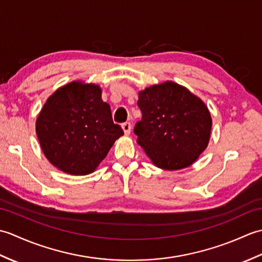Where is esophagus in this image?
Masks as SVG:
<instances>
[{"label": "esophagus", "instance_id": "esophagus-1", "mask_svg": "<svg viewBox=\"0 0 262 262\" xmlns=\"http://www.w3.org/2000/svg\"><path fill=\"white\" fill-rule=\"evenodd\" d=\"M121 128H122V130H124L125 135H129L130 134V130H132L130 122H125V124H122Z\"/></svg>", "mask_w": 262, "mask_h": 262}]
</instances>
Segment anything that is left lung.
Returning <instances> with one entry per match:
<instances>
[{
	"instance_id": "1",
	"label": "left lung",
	"mask_w": 262,
	"mask_h": 262,
	"mask_svg": "<svg viewBox=\"0 0 262 262\" xmlns=\"http://www.w3.org/2000/svg\"><path fill=\"white\" fill-rule=\"evenodd\" d=\"M142 120L137 143L160 169L176 171L196 162L207 147L210 113L202 99L176 82L165 81L138 92Z\"/></svg>"
}]
</instances>
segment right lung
I'll use <instances>...</instances> for the list:
<instances>
[{
  "instance_id": "obj_1",
  "label": "right lung",
  "mask_w": 262,
  "mask_h": 262,
  "mask_svg": "<svg viewBox=\"0 0 262 262\" xmlns=\"http://www.w3.org/2000/svg\"><path fill=\"white\" fill-rule=\"evenodd\" d=\"M101 93L94 83L72 81L49 96L37 117L41 151L65 173H92L124 135L121 127L114 124L110 105L102 101Z\"/></svg>"
}]
</instances>
